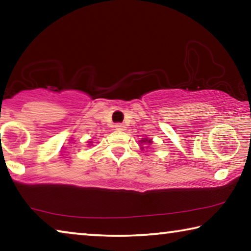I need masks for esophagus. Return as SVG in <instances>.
I'll return each instance as SVG.
<instances>
[{"label":"esophagus","mask_w":251,"mask_h":251,"mask_svg":"<svg viewBox=\"0 0 251 251\" xmlns=\"http://www.w3.org/2000/svg\"><path fill=\"white\" fill-rule=\"evenodd\" d=\"M115 128L117 129V130H125V125L124 124H121V123H118V124H116L115 125Z\"/></svg>","instance_id":"esophagus-1"}]
</instances>
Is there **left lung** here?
<instances>
[{
  "instance_id": "8db88e82",
  "label": "left lung",
  "mask_w": 251,
  "mask_h": 251,
  "mask_svg": "<svg viewBox=\"0 0 251 251\" xmlns=\"http://www.w3.org/2000/svg\"><path fill=\"white\" fill-rule=\"evenodd\" d=\"M141 143H148V144H151V139L146 138V139H143V141H142Z\"/></svg>"
}]
</instances>
